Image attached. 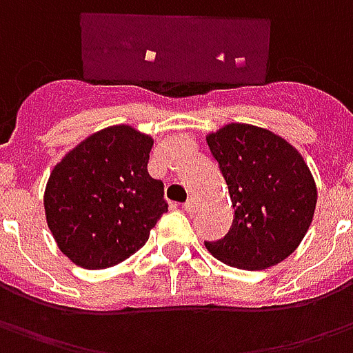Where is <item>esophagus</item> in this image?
I'll list each match as a JSON object with an SVG mask.
<instances>
[{"mask_svg": "<svg viewBox=\"0 0 353 353\" xmlns=\"http://www.w3.org/2000/svg\"><path fill=\"white\" fill-rule=\"evenodd\" d=\"M195 207H197V203H195L194 197H190V199H188V201L184 203V205H182V208H184L186 212H194Z\"/></svg>", "mask_w": 353, "mask_h": 353, "instance_id": "esophagus-1", "label": "esophagus"}]
</instances>
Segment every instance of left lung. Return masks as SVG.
<instances>
[{
    "label": "left lung",
    "instance_id": "left-lung-1",
    "mask_svg": "<svg viewBox=\"0 0 353 353\" xmlns=\"http://www.w3.org/2000/svg\"><path fill=\"white\" fill-rule=\"evenodd\" d=\"M220 163L235 222L205 243L222 263L263 271L297 250L312 223L318 188L301 152L267 128L231 122L207 135Z\"/></svg>",
    "mask_w": 353,
    "mask_h": 353
}]
</instances>
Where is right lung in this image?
Instances as JSON below:
<instances>
[{
    "label": "right lung",
    "instance_id": "1",
    "mask_svg": "<svg viewBox=\"0 0 353 353\" xmlns=\"http://www.w3.org/2000/svg\"><path fill=\"white\" fill-rule=\"evenodd\" d=\"M154 139L128 123L81 141L50 171L46 225L63 256L82 269H109L141 250L167 203L148 174Z\"/></svg>",
    "mask_w": 353,
    "mask_h": 353
}]
</instances>
